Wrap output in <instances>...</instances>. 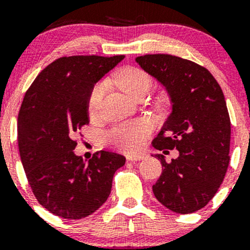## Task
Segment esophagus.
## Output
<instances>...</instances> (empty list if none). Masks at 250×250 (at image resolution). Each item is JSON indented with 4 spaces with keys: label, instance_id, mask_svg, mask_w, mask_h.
<instances>
[{
    "label": "esophagus",
    "instance_id": "obj_1",
    "mask_svg": "<svg viewBox=\"0 0 250 250\" xmlns=\"http://www.w3.org/2000/svg\"><path fill=\"white\" fill-rule=\"evenodd\" d=\"M146 159L145 154H131V155H127V160L128 161H140V160Z\"/></svg>",
    "mask_w": 250,
    "mask_h": 250
}]
</instances>
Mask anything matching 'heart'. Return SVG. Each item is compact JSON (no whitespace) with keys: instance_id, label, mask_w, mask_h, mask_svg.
I'll use <instances>...</instances> for the list:
<instances>
[{"instance_id":"1","label":"heart","mask_w":250,"mask_h":250,"mask_svg":"<svg viewBox=\"0 0 250 250\" xmlns=\"http://www.w3.org/2000/svg\"><path fill=\"white\" fill-rule=\"evenodd\" d=\"M114 82L131 99H135L145 91H149L151 85V80L148 74L135 67H127L117 71L114 75ZM105 88L107 84L104 82H100L91 89L88 97L89 113H95L104 95ZM150 125L147 122H129L114 127L105 133L104 139L111 146L122 150H137L142 147L145 140L150 134Z\"/></svg>"}]
</instances>
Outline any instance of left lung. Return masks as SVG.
<instances>
[{
  "mask_svg": "<svg viewBox=\"0 0 250 250\" xmlns=\"http://www.w3.org/2000/svg\"><path fill=\"white\" fill-rule=\"evenodd\" d=\"M135 61L161 83L173 103L154 148L180 153L171 162L155 154L162 173L153 193L169 210L194 213L213 199L229 165L230 119L222 89L206 68L181 57L154 54Z\"/></svg>",
  "mask_w": 250,
  "mask_h": 250,
  "instance_id": "1",
  "label": "left lung"
}]
</instances>
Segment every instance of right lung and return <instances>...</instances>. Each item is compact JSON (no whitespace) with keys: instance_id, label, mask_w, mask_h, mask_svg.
<instances>
[{"instance_id":"right-lung-1","label":"right lung","mask_w":250,"mask_h":250,"mask_svg":"<svg viewBox=\"0 0 250 250\" xmlns=\"http://www.w3.org/2000/svg\"><path fill=\"white\" fill-rule=\"evenodd\" d=\"M123 55L61 57L28 89L17 120V142L28 182L40 205L63 219L79 220L108 199L125 157L100 150L88 162L74 153L75 131L88 125L91 89Z\"/></svg>"}]
</instances>
